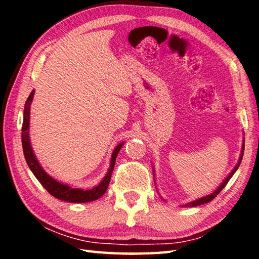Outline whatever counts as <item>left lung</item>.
Returning a JSON list of instances; mask_svg holds the SVG:
<instances>
[{"label": "left lung", "mask_w": 259, "mask_h": 259, "mask_svg": "<svg viewBox=\"0 0 259 259\" xmlns=\"http://www.w3.org/2000/svg\"><path fill=\"white\" fill-rule=\"evenodd\" d=\"M243 151H244V138H243V142H242V148H241V154H240V157H239L238 163H236V165L234 166L233 170H232V171L230 172L229 176H227V177L224 179V181H223V183H221V185H219V186L216 188V190H214L212 193H210V194H208V195H204V196H202V198H199V199H196V200H193V201H191V202H187V203H185V204H182L181 207H198V205L204 204V203H208V202H210V201H211V200H213L214 198H216V196L219 194V192H221V191L223 190V188H224V187L226 186V184L229 183V181H230V179L232 178V176H233V175L235 174L236 170H238V168L240 166L241 161H242ZM153 176L155 177V174H154V171H153ZM154 182H155V178H154ZM162 200H163V199H162Z\"/></svg>", "instance_id": "1"}]
</instances>
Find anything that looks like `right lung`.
Instances as JSON below:
<instances>
[{
	"label": "right lung",
	"instance_id": "right-lung-1",
	"mask_svg": "<svg viewBox=\"0 0 259 259\" xmlns=\"http://www.w3.org/2000/svg\"><path fill=\"white\" fill-rule=\"evenodd\" d=\"M33 90L30 95L28 96L27 100L25 103L24 107V121H23V128H21V143H23V151L25 155V160L27 162L29 169L32 170L34 176L37 178V181L42 184V186L50 193L52 196H55L56 199H59L61 201H66V202L72 203H84V202H91L99 199L100 196H103L106 192L109 181H111L112 172L115 165L116 156L119 154L123 142L120 143L112 153L111 157V163H109V168L107 170L105 177L102 179L97 186L91 188V190H82V188H76L69 186L68 184H64L61 182H58L54 177H51L49 174L46 172V170L42 168L40 162L36 159V156L34 154V151L30 145V139H29V119H30V104L33 102L34 98Z\"/></svg>",
	"mask_w": 259,
	"mask_h": 259
}]
</instances>
